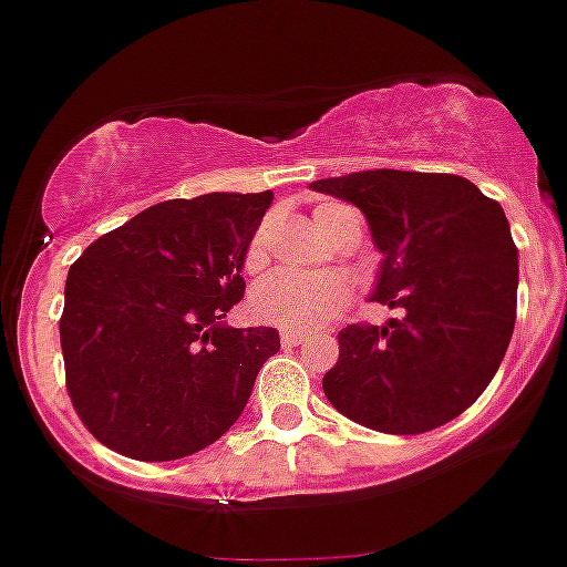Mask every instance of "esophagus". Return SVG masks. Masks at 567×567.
<instances>
[{"instance_id":"esophagus-1","label":"esophagus","mask_w":567,"mask_h":567,"mask_svg":"<svg viewBox=\"0 0 567 567\" xmlns=\"http://www.w3.org/2000/svg\"><path fill=\"white\" fill-rule=\"evenodd\" d=\"M305 339L308 337H305L302 331H282V344H288V348L290 344H302Z\"/></svg>"}]
</instances>
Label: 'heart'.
Masks as SVG:
<instances>
[{
	"mask_svg": "<svg viewBox=\"0 0 567 567\" xmlns=\"http://www.w3.org/2000/svg\"><path fill=\"white\" fill-rule=\"evenodd\" d=\"M344 208L339 205H322L317 210V223L324 234H331V225ZM268 236L270 223H262L250 236L245 248V270L256 274L268 262ZM348 302V282L337 274H319V277H302L279 270L270 274L250 290V313L268 324H277L285 331H319L339 317Z\"/></svg>",
	"mask_w": 567,
	"mask_h": 567,
	"instance_id": "b5f03b06",
	"label": "heart"
}]
</instances>
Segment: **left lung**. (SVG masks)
<instances>
[{"mask_svg": "<svg viewBox=\"0 0 567 567\" xmlns=\"http://www.w3.org/2000/svg\"><path fill=\"white\" fill-rule=\"evenodd\" d=\"M357 205L382 254L371 299L405 311L339 331L322 391L342 416L382 433H425L480 400L516 322L519 254L508 216L454 174L359 171L311 182Z\"/></svg>", "mask_w": 567, "mask_h": 567, "instance_id": "8db88e82", "label": "left lung"}]
</instances>
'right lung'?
<instances>
[{"label":"right lung","instance_id":"add662e5","mask_svg":"<svg viewBox=\"0 0 567 567\" xmlns=\"http://www.w3.org/2000/svg\"><path fill=\"white\" fill-rule=\"evenodd\" d=\"M270 202V190L159 202L71 265L59 319L68 393L102 445L182 460L239 420L279 351L277 328L225 322Z\"/></svg>","mask_w":567,"mask_h":567}]
</instances>
